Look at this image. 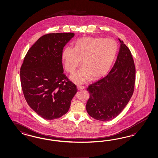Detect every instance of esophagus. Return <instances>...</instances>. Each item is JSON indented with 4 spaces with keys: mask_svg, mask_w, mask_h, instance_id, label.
I'll list each match as a JSON object with an SVG mask.
<instances>
[{
    "mask_svg": "<svg viewBox=\"0 0 158 158\" xmlns=\"http://www.w3.org/2000/svg\"><path fill=\"white\" fill-rule=\"evenodd\" d=\"M77 89H78V90H81V89H85V86H84L77 85Z\"/></svg>",
    "mask_w": 158,
    "mask_h": 158,
    "instance_id": "1",
    "label": "esophagus"
}]
</instances>
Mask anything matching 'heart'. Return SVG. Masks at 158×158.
I'll return each instance as SVG.
<instances>
[{"label": "heart", "instance_id": "1", "mask_svg": "<svg viewBox=\"0 0 158 158\" xmlns=\"http://www.w3.org/2000/svg\"><path fill=\"white\" fill-rule=\"evenodd\" d=\"M118 45L112 39L102 37H84L77 40L75 46L66 47L62 58L64 68L73 73L81 61L82 67L73 74L71 79L77 83H83L90 77L98 79L108 72L115 55Z\"/></svg>", "mask_w": 158, "mask_h": 158}]
</instances>
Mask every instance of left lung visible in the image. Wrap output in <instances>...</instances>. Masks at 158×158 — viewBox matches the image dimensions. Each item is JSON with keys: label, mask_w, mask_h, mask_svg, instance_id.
<instances>
[{"label": "left lung", "mask_w": 158, "mask_h": 158, "mask_svg": "<svg viewBox=\"0 0 158 158\" xmlns=\"http://www.w3.org/2000/svg\"><path fill=\"white\" fill-rule=\"evenodd\" d=\"M119 40V51L111 71L86 89L89 94L86 111L91 117L100 121L117 117L126 107L134 92V60L129 48L123 41Z\"/></svg>", "instance_id": "8db88e82"}]
</instances>
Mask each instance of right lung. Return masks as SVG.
I'll use <instances>...</instances> for the list:
<instances>
[{"mask_svg": "<svg viewBox=\"0 0 158 158\" xmlns=\"http://www.w3.org/2000/svg\"><path fill=\"white\" fill-rule=\"evenodd\" d=\"M73 33H49L28 50L20 71L23 94L28 105L41 117L53 120L68 113L77 92L63 73V47Z\"/></svg>", "mask_w": 158, "mask_h": 158, "instance_id": "right-lung-1", "label": "right lung"}]
</instances>
